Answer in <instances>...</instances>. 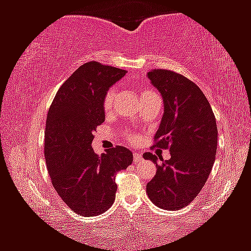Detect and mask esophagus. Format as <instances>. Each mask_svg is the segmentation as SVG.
Segmentation results:
<instances>
[{"instance_id": "esophagus-1", "label": "esophagus", "mask_w": 251, "mask_h": 251, "mask_svg": "<svg viewBox=\"0 0 251 251\" xmlns=\"http://www.w3.org/2000/svg\"><path fill=\"white\" fill-rule=\"evenodd\" d=\"M142 160V154L141 153H138V152H135L134 153V162H140Z\"/></svg>"}]
</instances>
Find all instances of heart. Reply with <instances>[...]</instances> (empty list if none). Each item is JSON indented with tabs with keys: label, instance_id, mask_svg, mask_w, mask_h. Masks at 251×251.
<instances>
[{
	"label": "heart",
	"instance_id": "b5f03b06",
	"mask_svg": "<svg viewBox=\"0 0 251 251\" xmlns=\"http://www.w3.org/2000/svg\"><path fill=\"white\" fill-rule=\"evenodd\" d=\"M141 99H148V98H154V97H158L155 95V92H153L152 90L150 89H142L141 90ZM115 99V89H110L109 91L107 92L106 97H104L103 100V109L106 111H109L113 107ZM130 141H136V137H130Z\"/></svg>",
	"mask_w": 251,
	"mask_h": 251
}]
</instances>
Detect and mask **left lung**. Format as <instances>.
Masks as SVG:
<instances>
[{
  "instance_id": "obj_1",
  "label": "left lung",
  "mask_w": 251,
  "mask_h": 251,
  "mask_svg": "<svg viewBox=\"0 0 251 251\" xmlns=\"http://www.w3.org/2000/svg\"><path fill=\"white\" fill-rule=\"evenodd\" d=\"M148 77L164 107L153 147L169 149L171 158L158 162L154 154L144 153L156 164L147 193L158 207L176 211L190 204L206 182L215 161L218 127L211 104L194 82L168 70H153Z\"/></svg>"
}]
</instances>
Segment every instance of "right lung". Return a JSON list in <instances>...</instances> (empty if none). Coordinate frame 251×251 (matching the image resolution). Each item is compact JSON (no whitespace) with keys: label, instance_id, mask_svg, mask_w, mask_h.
<instances>
[{"label":"right lung","instance_id":"right-lung-1","mask_svg":"<svg viewBox=\"0 0 251 251\" xmlns=\"http://www.w3.org/2000/svg\"><path fill=\"white\" fill-rule=\"evenodd\" d=\"M125 70L89 62L62 84L48 110L45 158L51 184L78 215L102 214L114 204L116 174L133 161L124 147L101 155L92 149L93 132L104 122L103 100Z\"/></svg>","mask_w":251,"mask_h":251}]
</instances>
